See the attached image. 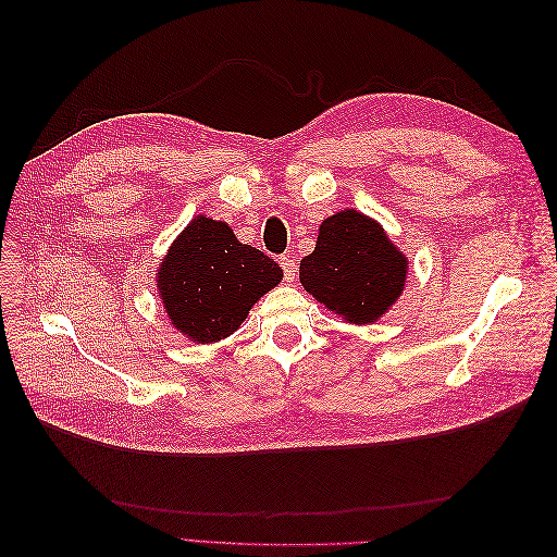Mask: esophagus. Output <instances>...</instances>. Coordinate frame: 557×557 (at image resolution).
I'll return each instance as SVG.
<instances>
[{
    "label": "esophagus",
    "instance_id": "34e87169",
    "mask_svg": "<svg viewBox=\"0 0 557 557\" xmlns=\"http://www.w3.org/2000/svg\"><path fill=\"white\" fill-rule=\"evenodd\" d=\"M278 262H281V267H283V278L288 281V283L295 281V276H297V262H295L290 256H283Z\"/></svg>",
    "mask_w": 557,
    "mask_h": 557
}]
</instances>
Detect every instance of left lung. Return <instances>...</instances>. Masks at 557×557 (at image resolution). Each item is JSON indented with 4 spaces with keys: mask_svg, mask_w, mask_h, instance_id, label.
Here are the masks:
<instances>
[{
    "mask_svg": "<svg viewBox=\"0 0 557 557\" xmlns=\"http://www.w3.org/2000/svg\"><path fill=\"white\" fill-rule=\"evenodd\" d=\"M407 267L374 218L346 209L320 225L313 252L299 262V283L348 323L367 325L399 299Z\"/></svg>",
    "mask_w": 557,
    "mask_h": 557,
    "instance_id": "8db88e82",
    "label": "left lung"
}]
</instances>
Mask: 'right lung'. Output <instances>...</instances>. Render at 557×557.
<instances>
[{
  "mask_svg": "<svg viewBox=\"0 0 557 557\" xmlns=\"http://www.w3.org/2000/svg\"><path fill=\"white\" fill-rule=\"evenodd\" d=\"M283 269L242 244L227 223L193 218L158 269V290L172 325L197 344L237 332L250 307L281 283Z\"/></svg>",
  "mask_w": 557,
  "mask_h": 557,
  "instance_id": "add662e5",
  "label": "right lung"
}]
</instances>
